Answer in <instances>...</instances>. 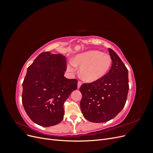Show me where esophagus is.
<instances>
[{
    "label": "esophagus",
    "mask_w": 153,
    "mask_h": 153,
    "mask_svg": "<svg viewBox=\"0 0 153 153\" xmlns=\"http://www.w3.org/2000/svg\"><path fill=\"white\" fill-rule=\"evenodd\" d=\"M81 85H82V82L80 81H78V89H79Z\"/></svg>",
    "instance_id": "34e87169"
}]
</instances>
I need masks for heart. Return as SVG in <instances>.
<instances>
[{
  "label": "heart",
  "mask_w": 153,
  "mask_h": 153,
  "mask_svg": "<svg viewBox=\"0 0 153 153\" xmlns=\"http://www.w3.org/2000/svg\"><path fill=\"white\" fill-rule=\"evenodd\" d=\"M112 62V59L108 54L99 50H89L76 55L74 61L68 63V69L74 72L76 66L80 67L82 79L91 83L104 77L109 71Z\"/></svg>",
  "instance_id": "b5f03b06"
}]
</instances>
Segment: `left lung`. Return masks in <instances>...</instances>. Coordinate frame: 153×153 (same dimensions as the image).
<instances>
[{
    "label": "left lung",
    "instance_id": "obj_1",
    "mask_svg": "<svg viewBox=\"0 0 153 153\" xmlns=\"http://www.w3.org/2000/svg\"><path fill=\"white\" fill-rule=\"evenodd\" d=\"M112 64L101 79L83 84L80 108L84 117L92 123H105L114 118L126 103L129 90L128 71L117 54L108 48Z\"/></svg>",
    "mask_w": 153,
    "mask_h": 153
}]
</instances>
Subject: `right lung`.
Masks as SVG:
<instances>
[{
	"label": "right lung",
	"mask_w": 153,
	"mask_h": 153,
	"mask_svg": "<svg viewBox=\"0 0 153 153\" xmlns=\"http://www.w3.org/2000/svg\"><path fill=\"white\" fill-rule=\"evenodd\" d=\"M66 70L65 56L50 52L40 53L27 68L22 103L30 119L39 126H54L64 118V103L78 83L64 76Z\"/></svg>",
	"instance_id": "right-lung-1"
}]
</instances>
